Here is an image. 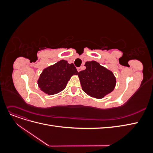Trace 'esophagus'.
I'll list each match as a JSON object with an SVG mask.
<instances>
[{
    "instance_id": "esophagus-1",
    "label": "esophagus",
    "mask_w": 153,
    "mask_h": 153,
    "mask_svg": "<svg viewBox=\"0 0 153 153\" xmlns=\"http://www.w3.org/2000/svg\"><path fill=\"white\" fill-rule=\"evenodd\" d=\"M82 66H80V67L77 68V71H78V72H80V71H82Z\"/></svg>"
}]
</instances>
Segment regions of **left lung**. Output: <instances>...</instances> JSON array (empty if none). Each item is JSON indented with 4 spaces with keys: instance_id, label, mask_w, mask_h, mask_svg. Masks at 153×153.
Returning a JSON list of instances; mask_svg holds the SVG:
<instances>
[{
    "instance_id": "1",
    "label": "left lung",
    "mask_w": 153,
    "mask_h": 153,
    "mask_svg": "<svg viewBox=\"0 0 153 153\" xmlns=\"http://www.w3.org/2000/svg\"><path fill=\"white\" fill-rule=\"evenodd\" d=\"M85 66L86 69L78 73V76L85 93L100 99L113 91L116 79L112 71L94 61L86 62Z\"/></svg>"
}]
</instances>
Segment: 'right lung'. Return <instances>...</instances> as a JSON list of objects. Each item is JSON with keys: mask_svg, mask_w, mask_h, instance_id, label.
I'll return each mask as SVG.
<instances>
[{"mask_svg": "<svg viewBox=\"0 0 153 153\" xmlns=\"http://www.w3.org/2000/svg\"><path fill=\"white\" fill-rule=\"evenodd\" d=\"M73 75H78L74 64L61 60L44 69L38 79V86L45 93L53 95L65 89Z\"/></svg>", "mask_w": 153, "mask_h": 153, "instance_id": "right-lung-1", "label": "right lung"}]
</instances>
